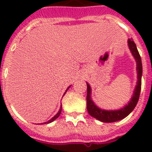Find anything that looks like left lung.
Wrapping results in <instances>:
<instances>
[{"label": "left lung", "mask_w": 152, "mask_h": 152, "mask_svg": "<svg viewBox=\"0 0 152 152\" xmlns=\"http://www.w3.org/2000/svg\"><path fill=\"white\" fill-rule=\"evenodd\" d=\"M128 46L132 53V55L135 58V61L137 62V85L135 87L132 98L128 102V104L123 106L122 108L119 110H102L99 108L93 102L91 99V88L89 83H87V86H88L87 88V91H87V110H88V112L93 118H96L97 120L100 121L102 122L110 123L122 120L134 110L139 100L140 93L141 90V78L142 72H143L141 57L140 56L136 44L132 39H129L128 40Z\"/></svg>", "instance_id": "left-lung-1"}]
</instances>
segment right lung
Wrapping results in <instances>:
<instances>
[{"label": "right lung", "mask_w": 152, "mask_h": 152, "mask_svg": "<svg viewBox=\"0 0 152 152\" xmlns=\"http://www.w3.org/2000/svg\"><path fill=\"white\" fill-rule=\"evenodd\" d=\"M70 87H71V85L69 86V88H67V89H66V91H65V92H64V95H65V93H66V91H67L69 90V88H70ZM61 110H62V105H61V107H60V110H59V111H58V112H57V114H56V115H55L54 117H53V118H51L50 120H49L48 121H46V122L42 123V124H49V123H51V122H52V121H54V120H56V119H57V118H58V117H59V116H60V114H61Z\"/></svg>", "instance_id": "right-lung-1"}]
</instances>
